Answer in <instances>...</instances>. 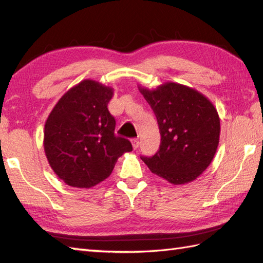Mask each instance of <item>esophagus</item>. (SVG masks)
<instances>
[{
    "mask_svg": "<svg viewBox=\"0 0 263 263\" xmlns=\"http://www.w3.org/2000/svg\"><path fill=\"white\" fill-rule=\"evenodd\" d=\"M139 144H140V142H139L138 139H132V146H133V149H138Z\"/></svg>",
    "mask_w": 263,
    "mask_h": 263,
    "instance_id": "34e87169",
    "label": "esophagus"
}]
</instances>
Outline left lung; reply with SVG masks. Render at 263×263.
I'll list each match as a JSON object with an SVG mask.
<instances>
[{"instance_id": "left-lung-1", "label": "left lung", "mask_w": 263, "mask_h": 263, "mask_svg": "<svg viewBox=\"0 0 263 263\" xmlns=\"http://www.w3.org/2000/svg\"><path fill=\"white\" fill-rule=\"evenodd\" d=\"M139 90L157 117L161 137L158 152L141 159L154 174L174 185L194 181L210 165L219 143L215 106L195 89L175 82Z\"/></svg>"}]
</instances>
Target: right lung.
Instances as JSON below:
<instances>
[{"mask_svg":"<svg viewBox=\"0 0 263 263\" xmlns=\"http://www.w3.org/2000/svg\"><path fill=\"white\" fill-rule=\"evenodd\" d=\"M113 89L83 80L65 92L45 123L44 150L52 170L70 186L89 189L107 178L119 157L132 152L117 137L107 105Z\"/></svg>","mask_w":263,"mask_h":263,"instance_id":"1","label":"right lung"}]
</instances>
